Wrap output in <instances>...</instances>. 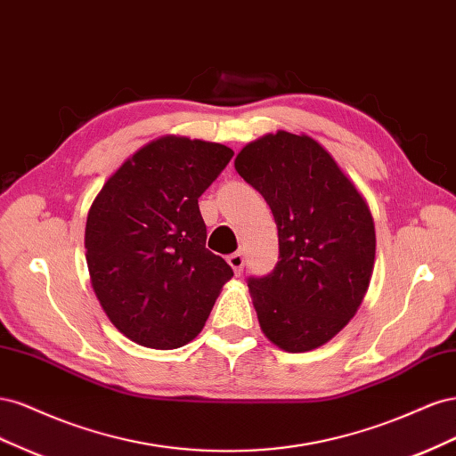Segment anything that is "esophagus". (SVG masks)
<instances>
[{
  "label": "esophagus",
  "mask_w": 456,
  "mask_h": 456,
  "mask_svg": "<svg viewBox=\"0 0 456 456\" xmlns=\"http://www.w3.org/2000/svg\"><path fill=\"white\" fill-rule=\"evenodd\" d=\"M228 265L232 266L233 273L240 275V273L243 272V266H245V256H243V253H233V255H230V256H228Z\"/></svg>",
  "instance_id": "esophagus-1"
}]
</instances>
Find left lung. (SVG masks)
<instances>
[{"mask_svg":"<svg viewBox=\"0 0 456 456\" xmlns=\"http://www.w3.org/2000/svg\"><path fill=\"white\" fill-rule=\"evenodd\" d=\"M233 165L278 224V265L249 280L262 333L291 354L320 348L348 325L369 289L377 251L369 205L308 134L268 133Z\"/></svg>","mask_w":456,"mask_h":456,"instance_id":"1","label":"left lung"}]
</instances>
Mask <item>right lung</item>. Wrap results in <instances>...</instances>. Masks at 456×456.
<instances>
[{
    "instance_id": "right-lung-1",
    "label": "right lung",
    "mask_w": 456,
    "mask_h": 456,
    "mask_svg": "<svg viewBox=\"0 0 456 456\" xmlns=\"http://www.w3.org/2000/svg\"><path fill=\"white\" fill-rule=\"evenodd\" d=\"M232 148L167 134L136 150L96 194L86 224L93 291L119 333L154 350L194 340L232 268L205 249L198 198Z\"/></svg>"
}]
</instances>
